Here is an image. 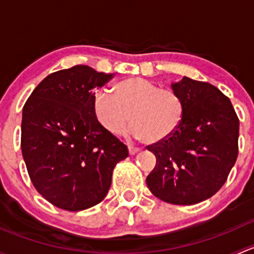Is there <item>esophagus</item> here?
<instances>
[{"label":"esophagus","mask_w":254,"mask_h":254,"mask_svg":"<svg viewBox=\"0 0 254 254\" xmlns=\"http://www.w3.org/2000/svg\"><path fill=\"white\" fill-rule=\"evenodd\" d=\"M127 148H129V153H130V155H135V153H137L140 151V148L135 147V146H132V145L127 146Z\"/></svg>","instance_id":"34e87169"}]
</instances>
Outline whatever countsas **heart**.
<instances>
[{
  "mask_svg": "<svg viewBox=\"0 0 254 254\" xmlns=\"http://www.w3.org/2000/svg\"><path fill=\"white\" fill-rule=\"evenodd\" d=\"M112 93L97 92L93 111L102 127L113 135H123L131 119V134L147 143L167 139L181 125L184 104L175 91L139 77L124 78Z\"/></svg>",
  "mask_w": 254,
  "mask_h": 254,
  "instance_id": "b5f03b06",
  "label": "heart"
}]
</instances>
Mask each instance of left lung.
Masks as SVG:
<instances>
[{"instance_id": "1", "label": "left lung", "mask_w": 254, "mask_h": 254, "mask_svg": "<svg viewBox=\"0 0 254 254\" xmlns=\"http://www.w3.org/2000/svg\"><path fill=\"white\" fill-rule=\"evenodd\" d=\"M171 87L183 101V119L171 136L147 146L156 166L146 183L166 203L193 205L226 182L237 160L240 122L231 101L212 84L184 76Z\"/></svg>"}]
</instances>
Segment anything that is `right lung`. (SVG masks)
I'll list each match as a JSON object with an SVG mask.
<instances>
[{
    "label": "right lung",
    "instance_id": "obj_1",
    "mask_svg": "<svg viewBox=\"0 0 254 254\" xmlns=\"http://www.w3.org/2000/svg\"><path fill=\"white\" fill-rule=\"evenodd\" d=\"M86 65L47 76L23 107L22 155L33 186L53 205L79 211L106 198L127 147L93 111L96 92L113 77Z\"/></svg>",
    "mask_w": 254,
    "mask_h": 254
}]
</instances>
